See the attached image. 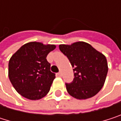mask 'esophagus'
Here are the masks:
<instances>
[{
	"mask_svg": "<svg viewBox=\"0 0 121 121\" xmlns=\"http://www.w3.org/2000/svg\"><path fill=\"white\" fill-rule=\"evenodd\" d=\"M57 75H58V76H60V77H61V76H62V73H61V71H60L58 73H57Z\"/></svg>",
	"mask_w": 121,
	"mask_h": 121,
	"instance_id": "obj_1",
	"label": "esophagus"
}]
</instances>
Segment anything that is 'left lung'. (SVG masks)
Masks as SVG:
<instances>
[{"label":"left lung","instance_id":"1","mask_svg":"<svg viewBox=\"0 0 121 121\" xmlns=\"http://www.w3.org/2000/svg\"><path fill=\"white\" fill-rule=\"evenodd\" d=\"M59 48L73 68V81L66 83L68 93L78 99H86L97 95L104 84L108 72L106 57L83 41L60 45Z\"/></svg>","mask_w":121,"mask_h":121}]
</instances>
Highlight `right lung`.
I'll list each match as a JSON object with an SVG mask.
<instances>
[{"label": "right lung", "instance_id": "1", "mask_svg": "<svg viewBox=\"0 0 121 121\" xmlns=\"http://www.w3.org/2000/svg\"><path fill=\"white\" fill-rule=\"evenodd\" d=\"M55 45L30 42L22 45L11 57L8 76L11 83L22 97L37 100L50 91L55 74L50 71L47 55L55 50Z\"/></svg>", "mask_w": 121, "mask_h": 121}]
</instances>
